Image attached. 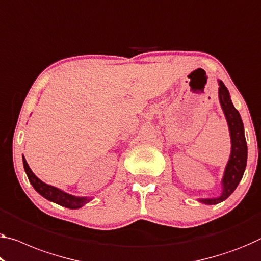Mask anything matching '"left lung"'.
<instances>
[{"instance_id":"1","label":"left lung","mask_w":261,"mask_h":261,"mask_svg":"<svg viewBox=\"0 0 261 261\" xmlns=\"http://www.w3.org/2000/svg\"><path fill=\"white\" fill-rule=\"evenodd\" d=\"M218 86L219 103L222 106L224 115H225L228 132H230L231 154L223 174L220 194L214 198H198V202L206 204V205H215L231 196L232 192L238 187L239 182L242 181L247 162V144L242 117L232 103L226 86L219 79Z\"/></svg>"}]
</instances>
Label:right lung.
Listing matches in <instances>:
<instances>
[{
  "label": "right lung",
  "instance_id": "obj_1",
  "mask_svg": "<svg viewBox=\"0 0 261 261\" xmlns=\"http://www.w3.org/2000/svg\"><path fill=\"white\" fill-rule=\"evenodd\" d=\"M23 166H24V170H25L28 178H29V182L31 183V186L34 187V189L37 191L39 195H42L44 198L50 200V202H54L56 204H59V205L62 206L75 210V209H80V207L85 205L86 203H89L90 200L93 199L92 197H78V196L67 194V192L58 189V188L52 187L50 184L44 183L34 174L33 170L30 169L29 164H28L24 156H23Z\"/></svg>",
  "mask_w": 261,
  "mask_h": 261
}]
</instances>
